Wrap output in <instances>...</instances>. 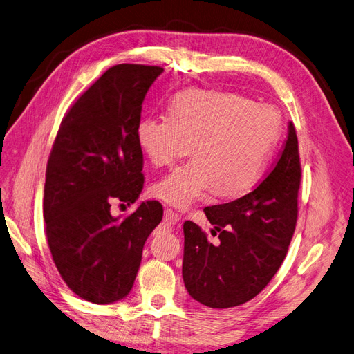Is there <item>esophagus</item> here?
Wrapping results in <instances>:
<instances>
[{"label":"esophagus","mask_w":354,"mask_h":354,"mask_svg":"<svg viewBox=\"0 0 354 354\" xmlns=\"http://www.w3.org/2000/svg\"><path fill=\"white\" fill-rule=\"evenodd\" d=\"M179 221H180V216L176 212L170 210V209H165V222L166 223L176 225Z\"/></svg>","instance_id":"obj_1"}]
</instances>
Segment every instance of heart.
Wrapping results in <instances>:
<instances>
[{
	"mask_svg": "<svg viewBox=\"0 0 354 354\" xmlns=\"http://www.w3.org/2000/svg\"><path fill=\"white\" fill-rule=\"evenodd\" d=\"M169 116L148 115L136 124V141L157 167L189 162L153 185V194L188 209L214 189L219 197L243 196L260 179L277 145L281 113L268 104L219 91L192 88L169 102Z\"/></svg>",
	"mask_w": 354,
	"mask_h": 354,
	"instance_id": "1",
	"label": "heart"
}]
</instances>
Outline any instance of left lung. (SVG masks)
<instances>
[{"instance_id":"8db88e82","label":"left lung","mask_w":354,"mask_h":354,"mask_svg":"<svg viewBox=\"0 0 354 354\" xmlns=\"http://www.w3.org/2000/svg\"><path fill=\"white\" fill-rule=\"evenodd\" d=\"M301 165L294 123L278 160L245 196L204 209L219 235L213 244L191 221L184 223L182 277L189 295L212 309L244 304L281 268L299 216Z\"/></svg>"}]
</instances>
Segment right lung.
Masks as SVG:
<instances>
[{
  "instance_id": "add662e5",
  "label": "right lung",
  "mask_w": 354,
  "mask_h": 354,
  "mask_svg": "<svg viewBox=\"0 0 354 354\" xmlns=\"http://www.w3.org/2000/svg\"><path fill=\"white\" fill-rule=\"evenodd\" d=\"M160 66L116 64L67 110L45 170V234L60 277L79 297L109 304L127 297L142 247L162 222L163 206L142 201L113 218V201L131 204L142 191L136 141L142 101Z\"/></svg>"
}]
</instances>
